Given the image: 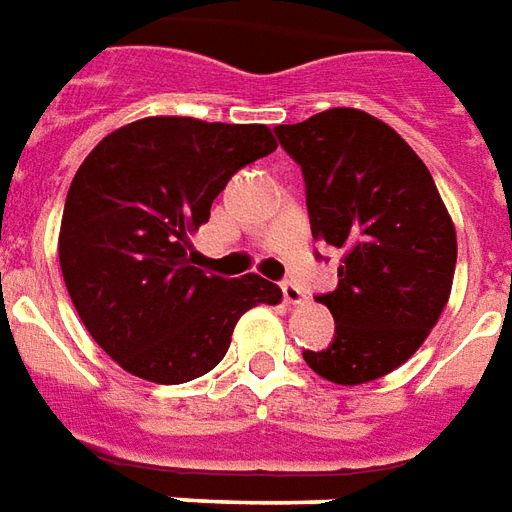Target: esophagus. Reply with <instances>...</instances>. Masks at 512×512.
<instances>
[{"label":"esophagus","instance_id":"obj_1","mask_svg":"<svg viewBox=\"0 0 512 512\" xmlns=\"http://www.w3.org/2000/svg\"><path fill=\"white\" fill-rule=\"evenodd\" d=\"M282 295H285V304H301L304 301V290L295 282H282Z\"/></svg>","mask_w":512,"mask_h":512}]
</instances>
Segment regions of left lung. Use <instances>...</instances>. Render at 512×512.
<instances>
[{
  "mask_svg": "<svg viewBox=\"0 0 512 512\" xmlns=\"http://www.w3.org/2000/svg\"><path fill=\"white\" fill-rule=\"evenodd\" d=\"M274 132L304 173L312 236L344 252L336 290L317 295L333 314V342L304 361L336 385L385 377L415 355L448 304V208L407 140L369 113L331 108Z\"/></svg>",
  "mask_w": 512,
  "mask_h": 512,
  "instance_id": "1",
  "label": "left lung"
}]
</instances>
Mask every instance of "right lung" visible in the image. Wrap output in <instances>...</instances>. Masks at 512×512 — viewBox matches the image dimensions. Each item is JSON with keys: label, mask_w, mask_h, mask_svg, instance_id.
<instances>
[{"label": "right lung", "mask_w": 512, "mask_h": 512, "mask_svg": "<svg viewBox=\"0 0 512 512\" xmlns=\"http://www.w3.org/2000/svg\"><path fill=\"white\" fill-rule=\"evenodd\" d=\"M266 124L149 116L102 138L64 200L59 263L86 331L124 372L181 385L211 372L238 317L282 290L192 266L189 233L233 173L268 157Z\"/></svg>", "instance_id": "1"}]
</instances>
